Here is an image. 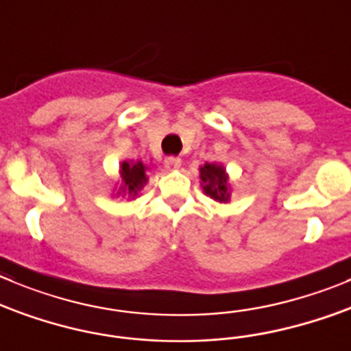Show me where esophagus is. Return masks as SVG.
Wrapping results in <instances>:
<instances>
[{
	"label": "esophagus",
	"instance_id": "34e87169",
	"mask_svg": "<svg viewBox=\"0 0 351 351\" xmlns=\"http://www.w3.org/2000/svg\"><path fill=\"white\" fill-rule=\"evenodd\" d=\"M163 163H165V167L169 170H176L181 167V158H178V156H167Z\"/></svg>",
	"mask_w": 351,
	"mask_h": 351
}]
</instances>
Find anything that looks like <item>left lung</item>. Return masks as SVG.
<instances>
[{
    "instance_id": "1",
    "label": "left lung",
    "mask_w": 351,
    "mask_h": 351,
    "mask_svg": "<svg viewBox=\"0 0 351 351\" xmlns=\"http://www.w3.org/2000/svg\"><path fill=\"white\" fill-rule=\"evenodd\" d=\"M199 179H202V188L206 196L213 198L215 202L228 203L231 198V191H229L228 184V173L226 169L219 163H205L199 167Z\"/></svg>"
}]
</instances>
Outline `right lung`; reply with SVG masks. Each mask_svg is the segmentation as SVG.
Returning a JSON list of instances; mask_svg holds the SVG:
<instances>
[{"mask_svg":"<svg viewBox=\"0 0 351 351\" xmlns=\"http://www.w3.org/2000/svg\"><path fill=\"white\" fill-rule=\"evenodd\" d=\"M120 178H122V186L119 188L117 195H125L129 198L138 196L143 186L148 182L146 167L143 165V162H123L120 165Z\"/></svg>","mask_w":351,"mask_h":351,"instance_id":"add662e5","label":"right lung"}]
</instances>
